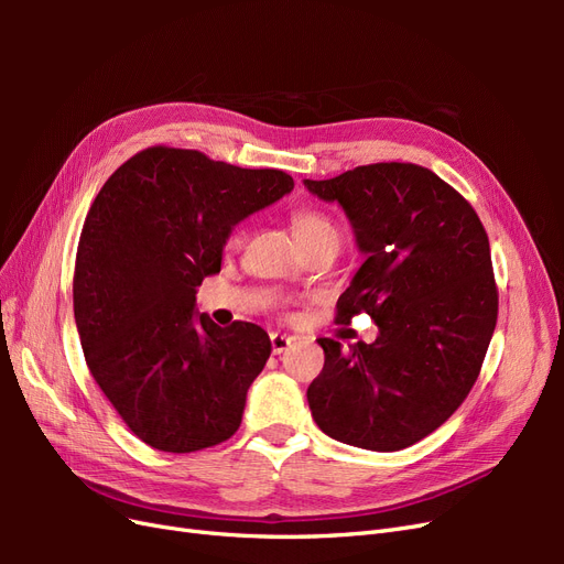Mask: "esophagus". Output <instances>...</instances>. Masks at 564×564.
Returning a JSON list of instances; mask_svg holds the SVG:
<instances>
[{
	"label": "esophagus",
	"instance_id": "esophagus-1",
	"mask_svg": "<svg viewBox=\"0 0 564 564\" xmlns=\"http://www.w3.org/2000/svg\"><path fill=\"white\" fill-rule=\"evenodd\" d=\"M292 336H286V334H270V344H272V352L275 355H282L289 346H292Z\"/></svg>",
	"mask_w": 564,
	"mask_h": 564
}]
</instances>
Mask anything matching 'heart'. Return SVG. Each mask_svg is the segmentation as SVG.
<instances>
[{
    "instance_id": "1",
    "label": "heart",
    "mask_w": 564,
    "mask_h": 564,
    "mask_svg": "<svg viewBox=\"0 0 564 564\" xmlns=\"http://www.w3.org/2000/svg\"><path fill=\"white\" fill-rule=\"evenodd\" d=\"M292 224L299 235L303 247H311L315 242H336L340 240V228L336 220L317 207H299L292 212ZM242 228H235L228 237V247H237L242 242Z\"/></svg>"
}]
</instances>
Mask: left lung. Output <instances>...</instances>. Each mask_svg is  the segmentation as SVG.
<instances>
[{
	"label": "left lung",
	"mask_w": 564,
	"mask_h": 564,
	"mask_svg": "<svg viewBox=\"0 0 564 564\" xmlns=\"http://www.w3.org/2000/svg\"><path fill=\"white\" fill-rule=\"evenodd\" d=\"M305 185L344 207L367 253L338 296L336 324L367 313L379 327L373 344L317 338L313 419L346 445L404 449L437 431L480 377L499 315L485 226L464 195L419 164H365Z\"/></svg>",
	"instance_id": "1"
}]
</instances>
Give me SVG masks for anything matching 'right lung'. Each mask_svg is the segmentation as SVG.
<instances>
[{
	"label": "right lung",
	"mask_w": 564,
	"mask_h": 564,
	"mask_svg": "<svg viewBox=\"0 0 564 564\" xmlns=\"http://www.w3.org/2000/svg\"><path fill=\"white\" fill-rule=\"evenodd\" d=\"M292 187L280 169L152 145L96 195L77 245L75 322L94 381L145 445L191 454L240 429L270 338L253 322L197 315L195 289L220 270L232 226Z\"/></svg>",
	"instance_id": "add662e5"
}]
</instances>
